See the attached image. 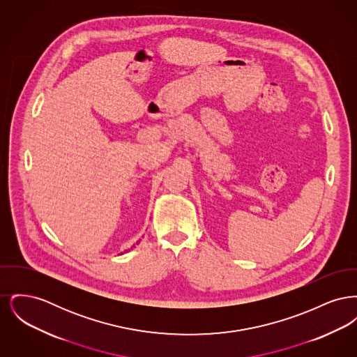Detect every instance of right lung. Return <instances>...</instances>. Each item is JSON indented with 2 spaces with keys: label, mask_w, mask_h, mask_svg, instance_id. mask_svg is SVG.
I'll return each mask as SVG.
<instances>
[{
  "label": "right lung",
  "mask_w": 357,
  "mask_h": 357,
  "mask_svg": "<svg viewBox=\"0 0 357 357\" xmlns=\"http://www.w3.org/2000/svg\"><path fill=\"white\" fill-rule=\"evenodd\" d=\"M134 246H135V245H134Z\"/></svg>",
  "instance_id": "1"
}]
</instances>
